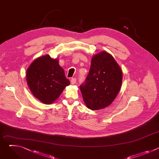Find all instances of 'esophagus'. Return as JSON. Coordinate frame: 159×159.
I'll use <instances>...</instances> for the list:
<instances>
[{
  "instance_id": "34e87169",
  "label": "esophagus",
  "mask_w": 159,
  "mask_h": 159,
  "mask_svg": "<svg viewBox=\"0 0 159 159\" xmlns=\"http://www.w3.org/2000/svg\"><path fill=\"white\" fill-rule=\"evenodd\" d=\"M76 82H77V80H76L75 78H72V79H71V80H70V82H71V84H72V85L75 84H76Z\"/></svg>"
}]
</instances>
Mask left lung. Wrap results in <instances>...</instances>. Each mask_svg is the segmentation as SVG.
I'll return each mask as SVG.
<instances>
[{"label":"left lung","instance_id":"1","mask_svg":"<svg viewBox=\"0 0 159 159\" xmlns=\"http://www.w3.org/2000/svg\"><path fill=\"white\" fill-rule=\"evenodd\" d=\"M122 70L115 58L102 51L93 56L85 82L80 86L87 108L99 110L109 106L121 87Z\"/></svg>","mask_w":159,"mask_h":159}]
</instances>
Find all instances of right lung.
<instances>
[{"label":"right lung","instance_id":"right-lung-1","mask_svg":"<svg viewBox=\"0 0 159 159\" xmlns=\"http://www.w3.org/2000/svg\"><path fill=\"white\" fill-rule=\"evenodd\" d=\"M28 85L33 95L45 104L57 100L70 84L58 59L46 55L35 59L26 71Z\"/></svg>","mask_w":159,"mask_h":159}]
</instances>
